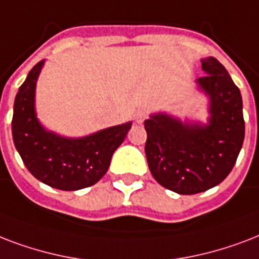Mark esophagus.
Here are the masks:
<instances>
[{"label":"esophagus","mask_w":259,"mask_h":259,"mask_svg":"<svg viewBox=\"0 0 259 259\" xmlns=\"http://www.w3.org/2000/svg\"><path fill=\"white\" fill-rule=\"evenodd\" d=\"M147 117V111H144V109H139V111H136L135 113V121L136 123L142 124L144 121V119Z\"/></svg>","instance_id":"1"}]
</instances>
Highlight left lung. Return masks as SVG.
<instances>
[{"mask_svg":"<svg viewBox=\"0 0 259 259\" xmlns=\"http://www.w3.org/2000/svg\"><path fill=\"white\" fill-rule=\"evenodd\" d=\"M196 79L209 97L208 124L182 123L165 113L144 121V146L152 177L178 194H196L219 185L231 173L244 139L242 96L216 58L201 61Z\"/></svg>","mask_w":259,"mask_h":259,"instance_id":"obj_1","label":"left lung"}]
</instances>
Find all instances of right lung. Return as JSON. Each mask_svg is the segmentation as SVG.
Listing matches in <instances>:
<instances>
[{"label":"right lung","instance_id":"add662e5","mask_svg":"<svg viewBox=\"0 0 259 259\" xmlns=\"http://www.w3.org/2000/svg\"><path fill=\"white\" fill-rule=\"evenodd\" d=\"M44 61L36 63L16 94L12 135L24 165L39 181L61 190H78L104 177L116 148L131 123L101 130L83 138H63L46 131L35 112V88Z\"/></svg>","mask_w":259,"mask_h":259}]
</instances>
